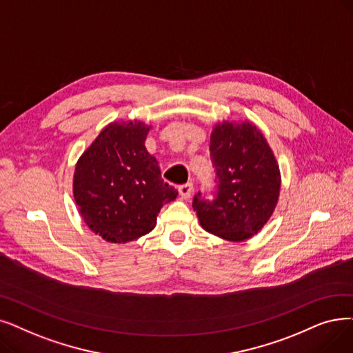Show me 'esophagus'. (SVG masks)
<instances>
[{
  "instance_id": "esophagus-1",
  "label": "esophagus",
  "mask_w": 353,
  "mask_h": 353,
  "mask_svg": "<svg viewBox=\"0 0 353 353\" xmlns=\"http://www.w3.org/2000/svg\"><path fill=\"white\" fill-rule=\"evenodd\" d=\"M179 192H180V196L183 199H189L193 194V183H186V185H181L179 188Z\"/></svg>"
}]
</instances>
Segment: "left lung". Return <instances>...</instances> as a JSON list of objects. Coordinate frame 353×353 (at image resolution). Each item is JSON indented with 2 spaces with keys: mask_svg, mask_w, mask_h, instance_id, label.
<instances>
[{
  "mask_svg": "<svg viewBox=\"0 0 353 353\" xmlns=\"http://www.w3.org/2000/svg\"><path fill=\"white\" fill-rule=\"evenodd\" d=\"M209 150L216 196L206 201L197 192L193 209L209 234L231 242L247 241L261 231L277 206L279 163L264 135L248 121L214 125Z\"/></svg>",
  "mask_w": 353,
  "mask_h": 353,
  "instance_id": "1",
  "label": "left lung"
}]
</instances>
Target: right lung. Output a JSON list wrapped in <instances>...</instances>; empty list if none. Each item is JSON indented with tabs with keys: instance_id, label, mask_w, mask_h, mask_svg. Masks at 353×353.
<instances>
[{
	"instance_id": "right-lung-1",
	"label": "right lung",
	"mask_w": 353,
	"mask_h": 353,
	"mask_svg": "<svg viewBox=\"0 0 353 353\" xmlns=\"http://www.w3.org/2000/svg\"><path fill=\"white\" fill-rule=\"evenodd\" d=\"M148 131L141 121L112 122L76 163L74 202L90 231L108 242L125 243L151 232L163 205L179 194L148 154Z\"/></svg>"
}]
</instances>
